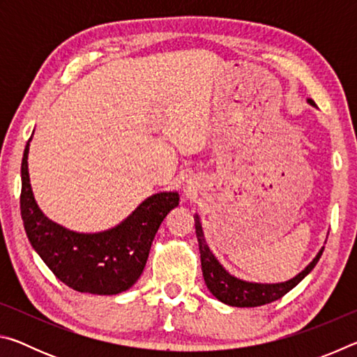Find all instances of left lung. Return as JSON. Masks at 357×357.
<instances>
[{
  "instance_id": "left-lung-1",
  "label": "left lung",
  "mask_w": 357,
  "mask_h": 357,
  "mask_svg": "<svg viewBox=\"0 0 357 357\" xmlns=\"http://www.w3.org/2000/svg\"><path fill=\"white\" fill-rule=\"evenodd\" d=\"M310 104L313 100L309 99ZM315 105V104H313ZM195 231H197V239H198V247H200V257H202V271L204 282H206V287L209 291L213 293L217 299L225 302L228 305L233 307H258L269 304V302H274L285 296L288 291L298 285V283L304 279V277L310 273V271L315 268L319 257L323 255V250L318 252L315 259L307 266V268L298 274L294 279L288 280L285 283H274V285H264V283H250L239 280L236 277L229 275L225 269L222 268L220 263L217 261L213 252L209 250V247L204 241L202 223L195 219Z\"/></svg>"
}]
</instances>
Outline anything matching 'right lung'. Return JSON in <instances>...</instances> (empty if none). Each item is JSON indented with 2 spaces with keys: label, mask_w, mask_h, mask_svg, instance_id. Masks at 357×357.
Instances as JSON below:
<instances>
[{
  "label": "right lung",
  "mask_w": 357,
  "mask_h": 357,
  "mask_svg": "<svg viewBox=\"0 0 357 357\" xmlns=\"http://www.w3.org/2000/svg\"><path fill=\"white\" fill-rule=\"evenodd\" d=\"M28 149L29 142L22 160L20 211L34 250L52 273L75 291L118 294L129 289L143 273L162 220L178 206V193L149 197L121 225L108 231H69L48 220L36 204L28 174Z\"/></svg>",
  "instance_id": "right-lung-1"
}]
</instances>
